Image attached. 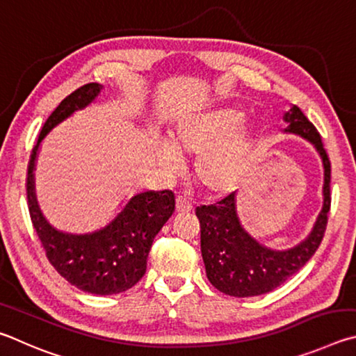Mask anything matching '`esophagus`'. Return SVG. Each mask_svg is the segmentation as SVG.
<instances>
[{
  "label": "esophagus",
  "instance_id": "esophagus-1",
  "mask_svg": "<svg viewBox=\"0 0 356 356\" xmlns=\"http://www.w3.org/2000/svg\"><path fill=\"white\" fill-rule=\"evenodd\" d=\"M192 211V204L188 200V198H184L181 195L177 197V213H189Z\"/></svg>",
  "mask_w": 356,
  "mask_h": 356
}]
</instances>
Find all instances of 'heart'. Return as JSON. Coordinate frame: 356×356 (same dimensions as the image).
<instances>
[{
	"mask_svg": "<svg viewBox=\"0 0 356 356\" xmlns=\"http://www.w3.org/2000/svg\"><path fill=\"white\" fill-rule=\"evenodd\" d=\"M244 114L233 108H219L183 118L170 134V145L159 152L161 164L168 172L178 170V156H197L194 177L208 194L232 191L242 173L245 139L232 132Z\"/></svg>",
	"mask_w": 356,
	"mask_h": 356,
	"instance_id": "b5f03b06",
	"label": "heart"
}]
</instances>
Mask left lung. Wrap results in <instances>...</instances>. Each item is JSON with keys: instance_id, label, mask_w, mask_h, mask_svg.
Here are the masks:
<instances>
[{"instance_id": "left-lung-1", "label": "left lung", "mask_w": 356, "mask_h": 356, "mask_svg": "<svg viewBox=\"0 0 356 356\" xmlns=\"http://www.w3.org/2000/svg\"><path fill=\"white\" fill-rule=\"evenodd\" d=\"M284 133L302 136L321 154L323 164V207L308 238L288 250H272L248 234L236 213V192L214 204L195 209L200 220L202 257L207 277L216 289L233 297L267 294L278 288L308 263L319 248L327 228L332 204L330 179L332 165L321 134L298 106L284 114Z\"/></svg>"}]
</instances>
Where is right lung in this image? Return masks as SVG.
<instances>
[{
  "label": "right lung",
  "mask_w": 356,
  "mask_h": 356,
  "mask_svg": "<svg viewBox=\"0 0 356 356\" xmlns=\"http://www.w3.org/2000/svg\"><path fill=\"white\" fill-rule=\"evenodd\" d=\"M102 89L103 86L98 83L81 86L62 99L48 117L29 158L26 195L31 222L49 264L78 289L97 296H111L133 288L145 275L154 236L175 211L173 192L165 189L137 194L129 198L114 220L87 234L64 233L49 225L37 204L34 192L35 158L43 137L74 111L90 104Z\"/></svg>",
  "instance_id": "right-lung-1"
}]
</instances>
